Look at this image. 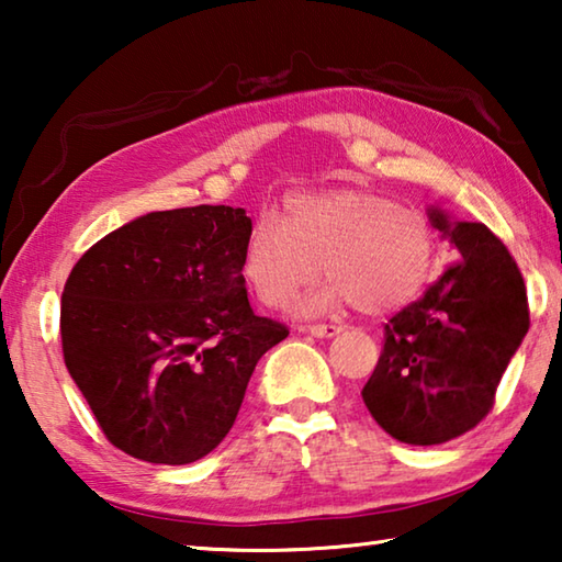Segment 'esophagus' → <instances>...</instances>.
Here are the masks:
<instances>
[{
  "mask_svg": "<svg viewBox=\"0 0 562 562\" xmlns=\"http://www.w3.org/2000/svg\"><path fill=\"white\" fill-rule=\"evenodd\" d=\"M300 329L307 331V335H315V337H335L341 331L339 325H304Z\"/></svg>",
  "mask_w": 562,
  "mask_h": 562,
  "instance_id": "obj_1",
  "label": "esophagus"
}]
</instances>
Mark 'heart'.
Instances as JSON below:
<instances>
[{
  "label": "heart",
  "mask_w": 562,
  "mask_h": 562,
  "mask_svg": "<svg viewBox=\"0 0 562 562\" xmlns=\"http://www.w3.org/2000/svg\"><path fill=\"white\" fill-rule=\"evenodd\" d=\"M436 262L434 227L416 207L372 190L297 195L284 217L265 215L245 243L243 278L265 307H284L317 278L300 312L351 302L364 315H386L426 288Z\"/></svg>",
  "instance_id": "b5f03b06"
}]
</instances>
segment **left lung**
<instances>
[{"label": "left lung", "instance_id": "obj_1", "mask_svg": "<svg viewBox=\"0 0 562 562\" xmlns=\"http://www.w3.org/2000/svg\"><path fill=\"white\" fill-rule=\"evenodd\" d=\"M459 260L384 325V347L361 398L382 429L412 446L446 443L493 408L510 357L530 327L522 274L483 223L431 207Z\"/></svg>", "mask_w": 562, "mask_h": 562}]
</instances>
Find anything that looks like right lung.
Returning <instances> with one entry per match:
<instances>
[{"instance_id":"obj_1","label":"right lung","mask_w":562,"mask_h":562,"mask_svg":"<svg viewBox=\"0 0 562 562\" xmlns=\"http://www.w3.org/2000/svg\"><path fill=\"white\" fill-rule=\"evenodd\" d=\"M243 207L140 215L89 247L61 294V349L106 439L183 465L233 429L265 351L290 335L247 302Z\"/></svg>"}]
</instances>
